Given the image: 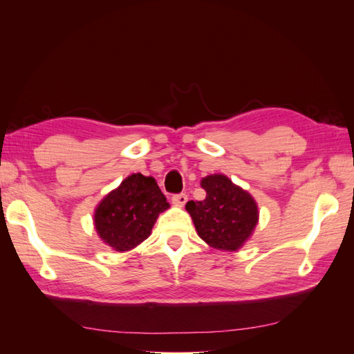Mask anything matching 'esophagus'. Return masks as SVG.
<instances>
[{
  "mask_svg": "<svg viewBox=\"0 0 354 354\" xmlns=\"http://www.w3.org/2000/svg\"><path fill=\"white\" fill-rule=\"evenodd\" d=\"M171 201H173L176 207H183L185 203L187 202V195L186 194H177V195H173Z\"/></svg>",
  "mask_w": 354,
  "mask_h": 354,
  "instance_id": "obj_1",
  "label": "esophagus"
}]
</instances>
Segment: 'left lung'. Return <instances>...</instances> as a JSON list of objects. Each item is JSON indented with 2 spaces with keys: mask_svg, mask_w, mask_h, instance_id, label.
<instances>
[{
  "mask_svg": "<svg viewBox=\"0 0 354 354\" xmlns=\"http://www.w3.org/2000/svg\"><path fill=\"white\" fill-rule=\"evenodd\" d=\"M201 186L207 192L205 199L186 203L199 238L212 248L236 251L251 236L259 218L255 201L221 174L202 178Z\"/></svg>",
  "mask_w": 354,
  "mask_h": 354,
  "instance_id": "left-lung-1",
  "label": "left lung"
}]
</instances>
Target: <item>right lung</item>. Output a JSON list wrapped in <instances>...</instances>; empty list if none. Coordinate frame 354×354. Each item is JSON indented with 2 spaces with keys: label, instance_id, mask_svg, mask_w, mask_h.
<instances>
[{
  "label": "right lung",
  "instance_id": "1",
  "mask_svg": "<svg viewBox=\"0 0 354 354\" xmlns=\"http://www.w3.org/2000/svg\"><path fill=\"white\" fill-rule=\"evenodd\" d=\"M168 207L155 178L133 174L99 203L95 230L113 250H133L151 234L159 212Z\"/></svg>",
  "mask_w": 354,
  "mask_h": 354
}]
</instances>
